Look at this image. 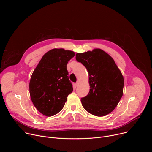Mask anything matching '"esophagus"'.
I'll return each instance as SVG.
<instances>
[{
  "mask_svg": "<svg viewBox=\"0 0 152 152\" xmlns=\"http://www.w3.org/2000/svg\"><path fill=\"white\" fill-rule=\"evenodd\" d=\"M75 85L76 86H77L78 85V82H76V83L75 84Z\"/></svg>",
  "mask_w": 152,
  "mask_h": 152,
  "instance_id": "1",
  "label": "esophagus"
}]
</instances>
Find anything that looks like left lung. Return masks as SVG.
<instances>
[{
  "label": "left lung",
  "mask_w": 152,
  "mask_h": 152,
  "mask_svg": "<svg viewBox=\"0 0 152 152\" xmlns=\"http://www.w3.org/2000/svg\"><path fill=\"white\" fill-rule=\"evenodd\" d=\"M77 62L87 69L90 90L81 98L84 109L90 114L102 117L111 113L123 93V75L111 56L96 49L76 54Z\"/></svg>",
  "instance_id": "obj_1"
}]
</instances>
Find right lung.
<instances>
[{
    "label": "right lung",
    "instance_id": "add662e5",
    "mask_svg": "<svg viewBox=\"0 0 152 152\" xmlns=\"http://www.w3.org/2000/svg\"><path fill=\"white\" fill-rule=\"evenodd\" d=\"M74 56L70 50L52 49L43 55L34 70L29 82L30 96L42 114L50 117L58 114L73 91L67 65Z\"/></svg>",
    "mask_w": 152,
    "mask_h": 152
}]
</instances>
